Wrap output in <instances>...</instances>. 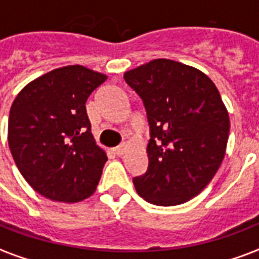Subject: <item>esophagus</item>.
Listing matches in <instances>:
<instances>
[{
    "instance_id": "34e87169",
    "label": "esophagus",
    "mask_w": 259,
    "mask_h": 259,
    "mask_svg": "<svg viewBox=\"0 0 259 259\" xmlns=\"http://www.w3.org/2000/svg\"><path fill=\"white\" fill-rule=\"evenodd\" d=\"M126 149H127V145L124 144H120V145H118V147H116V148H114V152L116 155H118V156H122V155L124 154V152H126Z\"/></svg>"
}]
</instances>
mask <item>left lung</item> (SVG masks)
Listing matches in <instances>:
<instances>
[{
	"label": "left lung",
	"instance_id": "obj_1",
	"mask_svg": "<svg viewBox=\"0 0 259 259\" xmlns=\"http://www.w3.org/2000/svg\"><path fill=\"white\" fill-rule=\"evenodd\" d=\"M143 99L151 139L148 168L133 178L141 198L177 206L206 188L225 156L229 114L217 86L195 67L155 59L124 72Z\"/></svg>",
	"mask_w": 259,
	"mask_h": 259
}]
</instances>
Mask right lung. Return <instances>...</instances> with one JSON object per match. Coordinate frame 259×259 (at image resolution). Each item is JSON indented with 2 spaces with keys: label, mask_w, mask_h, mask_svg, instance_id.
Instances as JSON below:
<instances>
[{
  "label": "right lung",
  "mask_w": 259,
  "mask_h": 259,
  "mask_svg": "<svg viewBox=\"0 0 259 259\" xmlns=\"http://www.w3.org/2000/svg\"><path fill=\"white\" fill-rule=\"evenodd\" d=\"M105 79L83 66L61 67L27 83L13 100L9 149L42 196L76 203L95 193L107 155L93 139L85 103Z\"/></svg>",
  "instance_id": "1"
}]
</instances>
